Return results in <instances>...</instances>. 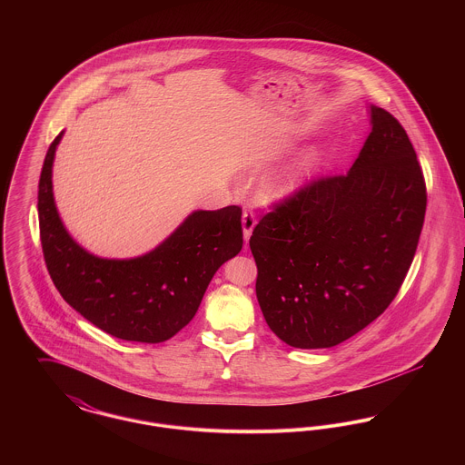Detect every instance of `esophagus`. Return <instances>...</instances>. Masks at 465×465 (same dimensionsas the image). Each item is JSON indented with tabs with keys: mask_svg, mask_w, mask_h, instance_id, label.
Segmentation results:
<instances>
[{
	"mask_svg": "<svg viewBox=\"0 0 465 465\" xmlns=\"http://www.w3.org/2000/svg\"><path fill=\"white\" fill-rule=\"evenodd\" d=\"M254 226H256V214H254L252 211H243L242 232L243 241H245V242L249 241V237H251V233H252V230H254Z\"/></svg>",
	"mask_w": 465,
	"mask_h": 465,
	"instance_id": "esophagus-1",
	"label": "esophagus"
}]
</instances>
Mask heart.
Wrapping results in <instances>:
<instances>
[{"mask_svg":"<svg viewBox=\"0 0 465 465\" xmlns=\"http://www.w3.org/2000/svg\"><path fill=\"white\" fill-rule=\"evenodd\" d=\"M307 167H296L284 173L282 176L275 177L266 184V197L270 200L286 199L292 195L303 183Z\"/></svg>","mask_w":465,"mask_h":465,"instance_id":"obj_1","label":"heart"}]
</instances>
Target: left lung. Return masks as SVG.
I'll return each mask as SVG.
<instances>
[{
	"label": "left lung",
	"mask_w": 465,
	"mask_h": 465,
	"mask_svg": "<svg viewBox=\"0 0 465 465\" xmlns=\"http://www.w3.org/2000/svg\"><path fill=\"white\" fill-rule=\"evenodd\" d=\"M347 174L317 177L254 226L256 296L266 324L296 349H328L371 324L413 262L427 207L406 131L378 106Z\"/></svg>",
	"instance_id": "1"
}]
</instances>
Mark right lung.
I'll list each match as a JSON object with an SVG mask.
<instances>
[{
  "label": "right lung",
  "instance_id": "1",
  "mask_svg": "<svg viewBox=\"0 0 465 465\" xmlns=\"http://www.w3.org/2000/svg\"><path fill=\"white\" fill-rule=\"evenodd\" d=\"M59 134L45 156L38 184L40 239L61 296L114 338L160 343L197 313L218 268L242 249V209L195 211L153 251L131 260L97 258L74 242L59 218L52 165Z\"/></svg>",
  "mask_w": 465,
  "mask_h": 465
}]
</instances>
